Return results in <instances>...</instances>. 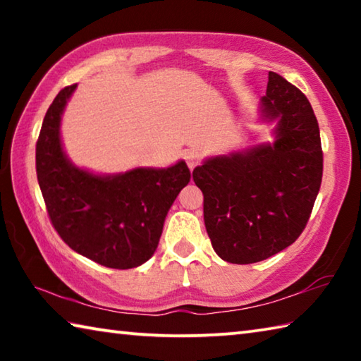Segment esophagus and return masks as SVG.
<instances>
[{"instance_id": "1", "label": "esophagus", "mask_w": 361, "mask_h": 361, "mask_svg": "<svg viewBox=\"0 0 361 361\" xmlns=\"http://www.w3.org/2000/svg\"><path fill=\"white\" fill-rule=\"evenodd\" d=\"M185 161L188 164V167L192 170L195 166H197L199 161H200V152L197 149H188V151H185Z\"/></svg>"}]
</instances>
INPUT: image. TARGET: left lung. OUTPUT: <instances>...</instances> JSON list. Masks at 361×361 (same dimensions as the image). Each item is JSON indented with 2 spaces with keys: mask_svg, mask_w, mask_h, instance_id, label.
<instances>
[{
  "mask_svg": "<svg viewBox=\"0 0 361 361\" xmlns=\"http://www.w3.org/2000/svg\"><path fill=\"white\" fill-rule=\"evenodd\" d=\"M259 118L276 122L272 143L209 157L192 172L212 247L232 264H252L290 247L322 185L319 122L301 90L269 71Z\"/></svg>",
  "mask_w": 361,
  "mask_h": 361,
  "instance_id": "obj_1",
  "label": "left lung"
}]
</instances>
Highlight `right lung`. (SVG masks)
<instances>
[{"mask_svg": "<svg viewBox=\"0 0 361 361\" xmlns=\"http://www.w3.org/2000/svg\"><path fill=\"white\" fill-rule=\"evenodd\" d=\"M76 85L54 99L36 143V175L49 218L76 253L105 267H138L154 255L167 213L191 172L185 161L116 175L76 167L60 138L63 109Z\"/></svg>", "mask_w": 361, "mask_h": 361, "instance_id": "obj_1", "label": "right lung"}]
</instances>
